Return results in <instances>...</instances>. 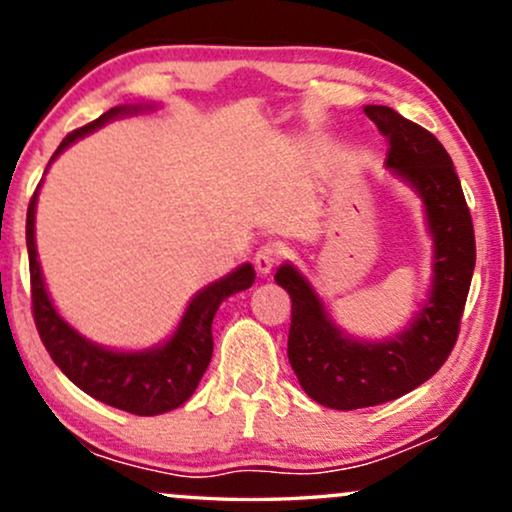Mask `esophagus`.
<instances>
[{"label":"esophagus","instance_id":"esophagus-1","mask_svg":"<svg viewBox=\"0 0 512 512\" xmlns=\"http://www.w3.org/2000/svg\"><path fill=\"white\" fill-rule=\"evenodd\" d=\"M281 255H284V250H281V245H276V243L262 245V248L257 250V255H255V269H257V274H260L262 279H267V276L272 274V269L276 267V264H279Z\"/></svg>","mask_w":512,"mask_h":512}]
</instances>
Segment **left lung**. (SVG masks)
I'll return each instance as SVG.
<instances>
[{
	"label": "left lung",
	"instance_id": "obj_1",
	"mask_svg": "<svg viewBox=\"0 0 512 512\" xmlns=\"http://www.w3.org/2000/svg\"><path fill=\"white\" fill-rule=\"evenodd\" d=\"M385 134V168L424 204L433 240V276L419 313L395 337L346 334L296 264L284 262L274 281L291 296L289 361L305 395L339 411L375 407L426 383L448 361L472 284L477 248L460 178L443 144L387 105H366Z\"/></svg>",
	"mask_w": 512,
	"mask_h": 512
}]
</instances>
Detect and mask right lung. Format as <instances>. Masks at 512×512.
<instances>
[{
    "instance_id": "obj_1",
    "label": "right lung",
    "mask_w": 512,
    "mask_h": 512,
    "mask_svg": "<svg viewBox=\"0 0 512 512\" xmlns=\"http://www.w3.org/2000/svg\"><path fill=\"white\" fill-rule=\"evenodd\" d=\"M151 110H156L154 103L115 105L98 120L67 134L62 144L57 146L55 154H52L50 163L64 149H69L76 139L96 132L108 122L120 120V117L151 113ZM40 185H43V180H40ZM40 185L35 190L31 204H28L26 245L28 262H31L35 327H38L40 339H43L52 361L60 366L62 373L79 390L115 409L137 416H156L166 414L170 409H178L197 390L199 380H202L204 370L211 361V351H214L211 322H214L216 310L228 296L250 289L252 281H255L252 264H240L231 274L221 276L219 281H211L209 286L197 291L192 301L187 303L175 332L170 334L166 342L139 351L108 349V346L91 342L84 334L76 332L52 305L48 286H45L43 279V269H40L38 262V248H35V207H38Z\"/></svg>"
}]
</instances>
